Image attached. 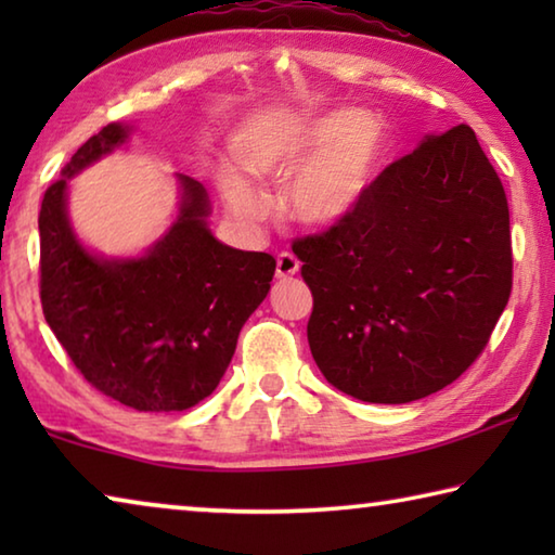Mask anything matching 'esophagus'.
Masks as SVG:
<instances>
[{
    "mask_svg": "<svg viewBox=\"0 0 555 555\" xmlns=\"http://www.w3.org/2000/svg\"><path fill=\"white\" fill-rule=\"evenodd\" d=\"M298 269H300V261L294 251H281V255L276 257V276L279 279L296 276Z\"/></svg>",
    "mask_w": 555,
    "mask_h": 555,
    "instance_id": "1",
    "label": "esophagus"
}]
</instances>
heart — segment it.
Masks as SVG:
<instances>
[{"label": "heart", "instance_id": "1", "mask_svg": "<svg viewBox=\"0 0 555 555\" xmlns=\"http://www.w3.org/2000/svg\"><path fill=\"white\" fill-rule=\"evenodd\" d=\"M387 152V129L379 119L354 109H337L267 139L251 149L244 166L259 181L284 185V210L291 220L327 228L347 218L367 193ZM222 195L230 210L255 220L267 210L264 193L237 173L224 176Z\"/></svg>", "mask_w": 555, "mask_h": 555}]
</instances>
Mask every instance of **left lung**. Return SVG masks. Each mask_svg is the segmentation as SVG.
<instances>
[{
    "mask_svg": "<svg viewBox=\"0 0 555 555\" xmlns=\"http://www.w3.org/2000/svg\"><path fill=\"white\" fill-rule=\"evenodd\" d=\"M294 255L325 379L370 403L424 399L482 354L509 300L504 185L457 125L384 168L347 218L296 237Z\"/></svg>",
    "mask_w": 555,
    "mask_h": 555,
    "instance_id": "obj_1",
    "label": "left lung"
}]
</instances>
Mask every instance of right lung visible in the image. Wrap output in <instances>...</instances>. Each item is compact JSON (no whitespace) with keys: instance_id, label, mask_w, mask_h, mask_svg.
I'll return each instance as SVG.
<instances>
[{"instance_id":"obj_1","label":"right lung","mask_w":555,"mask_h":555,"mask_svg":"<svg viewBox=\"0 0 555 555\" xmlns=\"http://www.w3.org/2000/svg\"><path fill=\"white\" fill-rule=\"evenodd\" d=\"M125 139L117 121L102 127L43 195L41 308L90 387L137 411H183L220 384L242 325L269 294L276 259L215 240L208 193L188 176L181 215L144 257L90 255L70 230L65 188Z\"/></svg>"}]
</instances>
